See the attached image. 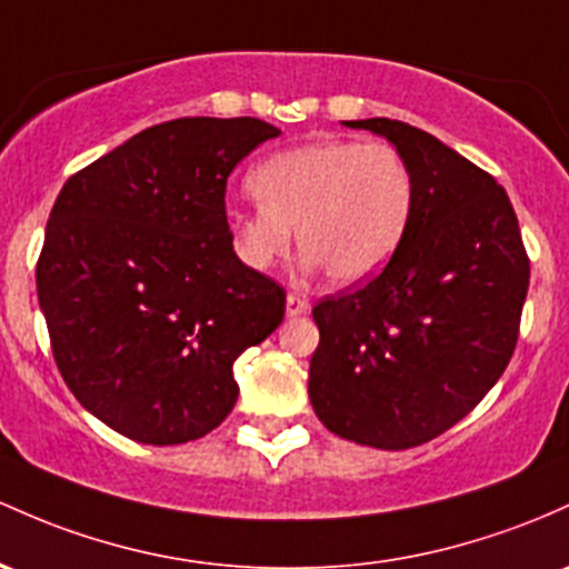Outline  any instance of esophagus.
Returning a JSON list of instances; mask_svg holds the SVG:
<instances>
[{
	"label": "esophagus",
	"mask_w": 569,
	"mask_h": 569,
	"mask_svg": "<svg viewBox=\"0 0 569 569\" xmlns=\"http://www.w3.org/2000/svg\"><path fill=\"white\" fill-rule=\"evenodd\" d=\"M310 313V302L302 295H289L286 297V316L289 318H299Z\"/></svg>",
	"instance_id": "34e87169"
}]
</instances>
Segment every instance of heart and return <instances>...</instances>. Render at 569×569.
<instances>
[{"label": "heart", "mask_w": 569, "mask_h": 569, "mask_svg": "<svg viewBox=\"0 0 569 569\" xmlns=\"http://www.w3.org/2000/svg\"><path fill=\"white\" fill-rule=\"evenodd\" d=\"M259 202L229 210L242 264L270 270L291 248L337 286L376 278L397 253L413 216V172L389 142L316 140L267 156L248 174Z\"/></svg>", "instance_id": "obj_1"}]
</instances>
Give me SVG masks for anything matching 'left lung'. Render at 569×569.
I'll use <instances>...</instances> for the list:
<instances>
[{
	"mask_svg": "<svg viewBox=\"0 0 569 569\" xmlns=\"http://www.w3.org/2000/svg\"><path fill=\"white\" fill-rule=\"evenodd\" d=\"M386 137L413 172V216L370 283L313 308L308 395L342 440L405 451L451 429L486 397L518 340L529 259L502 186L437 137L346 121Z\"/></svg>",
	"mask_w": 569,
	"mask_h": 569,
	"instance_id": "left-lung-1",
	"label": "left lung"
}]
</instances>
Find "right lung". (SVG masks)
Returning <instances> with one entry per match:
<instances>
[{
	"label": "right lung",
	"instance_id": "1",
	"mask_svg": "<svg viewBox=\"0 0 569 569\" xmlns=\"http://www.w3.org/2000/svg\"><path fill=\"white\" fill-rule=\"evenodd\" d=\"M278 134L259 118H178L56 197L37 297L61 378L118 435L213 432L237 402V356L283 321L286 291L237 259L223 202L229 172Z\"/></svg>",
	"mask_w": 569,
	"mask_h": 569
}]
</instances>
